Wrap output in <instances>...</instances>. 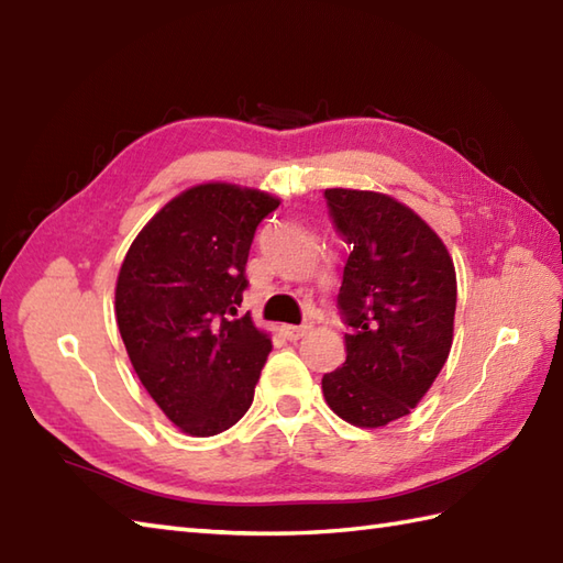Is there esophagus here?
<instances>
[{"mask_svg": "<svg viewBox=\"0 0 563 563\" xmlns=\"http://www.w3.org/2000/svg\"><path fill=\"white\" fill-rule=\"evenodd\" d=\"M279 332H282L289 342H298V340H301V336L308 332V324H282Z\"/></svg>", "mask_w": 563, "mask_h": 563, "instance_id": "obj_1", "label": "esophagus"}]
</instances>
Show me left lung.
<instances>
[{
  "label": "left lung",
  "instance_id": "8db88e82",
  "mask_svg": "<svg viewBox=\"0 0 563 563\" xmlns=\"http://www.w3.org/2000/svg\"><path fill=\"white\" fill-rule=\"evenodd\" d=\"M324 199L352 247L336 296L352 334L322 395L352 427L380 429L421 402L451 354L455 265L441 235L399 199L352 187H328Z\"/></svg>",
  "mask_w": 563,
  "mask_h": 563
}]
</instances>
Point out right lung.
Returning a JSON list of instances; mask_svg holds the SVG:
<instances>
[{"instance_id": "add662e5", "label": "right lung", "mask_w": 563, "mask_h": 563, "mask_svg": "<svg viewBox=\"0 0 563 563\" xmlns=\"http://www.w3.org/2000/svg\"><path fill=\"white\" fill-rule=\"evenodd\" d=\"M282 199L211 180L187 187L136 233L115 284V318L146 393L195 439L231 429L253 405L272 340L243 301L257 223Z\"/></svg>"}]
</instances>
